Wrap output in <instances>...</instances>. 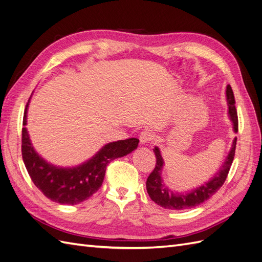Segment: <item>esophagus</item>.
I'll return each mask as SVG.
<instances>
[{"label":"esophagus","mask_w":262,"mask_h":262,"mask_svg":"<svg viewBox=\"0 0 262 262\" xmlns=\"http://www.w3.org/2000/svg\"><path fill=\"white\" fill-rule=\"evenodd\" d=\"M154 138H155V136L153 132H150L149 130H144V131H142L140 134V143L141 144L149 143V142L152 141Z\"/></svg>","instance_id":"34e87169"}]
</instances>
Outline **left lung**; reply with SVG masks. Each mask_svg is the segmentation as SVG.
Instances as JSON below:
<instances>
[{
  "label": "left lung",
  "instance_id": "8db88e82",
  "mask_svg": "<svg viewBox=\"0 0 262 262\" xmlns=\"http://www.w3.org/2000/svg\"><path fill=\"white\" fill-rule=\"evenodd\" d=\"M226 100L228 106V117L233 123V130L236 133L238 131V119H237V112L235 108V98L231 85L226 86ZM237 138L233 140L231 149L225 158L223 165L220 167V170L214 175L209 181L201 185L195 189H192L189 192H178L173 191L170 188L165 185L162 178V171L164 168V160L161 154V150L157 146L154 147V153L156 157V165L154 170L149 173L146 180V190L150 199L156 204L161 205L164 209L168 210H186L191 209L200 205L217 192V190L223 186L231 168L236 148Z\"/></svg>",
  "mask_w": 262,
  "mask_h": 262
}]
</instances>
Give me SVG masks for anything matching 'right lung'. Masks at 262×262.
Instances as JSON below:
<instances>
[{"mask_svg":"<svg viewBox=\"0 0 262 262\" xmlns=\"http://www.w3.org/2000/svg\"><path fill=\"white\" fill-rule=\"evenodd\" d=\"M29 101L23 119V161L35 186L53 202L74 205L90 199L104 181L107 165L116 158L130 154L139 145V140L136 138L110 142L89 161L78 166L60 167L52 165L36 152L25 128Z\"/></svg>","mask_w":262,"mask_h":262,"instance_id":"1","label":"right lung"}]
</instances>
